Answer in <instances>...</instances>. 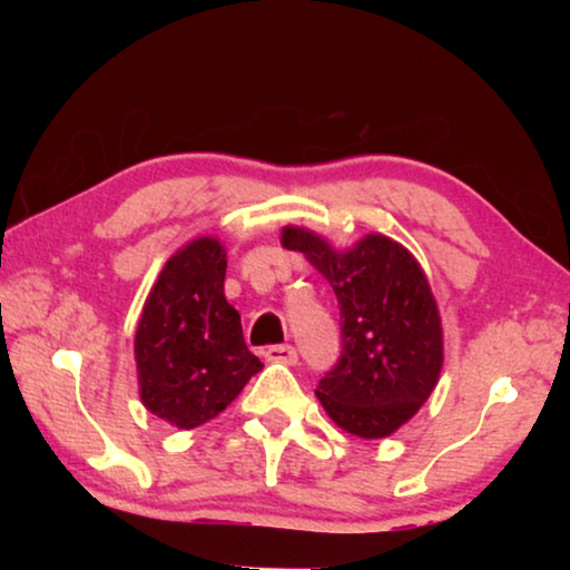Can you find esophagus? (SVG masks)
Instances as JSON below:
<instances>
[{"label":"esophagus","mask_w":570,"mask_h":570,"mask_svg":"<svg viewBox=\"0 0 570 570\" xmlns=\"http://www.w3.org/2000/svg\"><path fill=\"white\" fill-rule=\"evenodd\" d=\"M264 357H267L269 363H283V365L298 363V353H295V347H291V345H272V347H267Z\"/></svg>","instance_id":"1"}]
</instances>
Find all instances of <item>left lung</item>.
I'll return each instance as SVG.
<instances>
[{"label":"left lung","mask_w":570,"mask_h":570,"mask_svg":"<svg viewBox=\"0 0 570 570\" xmlns=\"http://www.w3.org/2000/svg\"><path fill=\"white\" fill-rule=\"evenodd\" d=\"M279 244L306 256L340 303L342 355L316 386L326 415L357 439L400 431L443 368L441 314L420 262L381 233L334 248L314 230L285 225Z\"/></svg>","instance_id":"8db88e82"}]
</instances>
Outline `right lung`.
Returning a JSON list of instances; mask_svg holds the SVG:
<instances>
[{
	"instance_id": "obj_1",
	"label": "right lung",
	"mask_w": 570,
	"mask_h": 570,
	"mask_svg": "<svg viewBox=\"0 0 570 570\" xmlns=\"http://www.w3.org/2000/svg\"><path fill=\"white\" fill-rule=\"evenodd\" d=\"M228 252L199 236L166 262L135 334L139 400L178 431L205 425L244 392L262 361L225 298Z\"/></svg>"
}]
</instances>
